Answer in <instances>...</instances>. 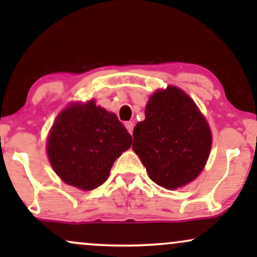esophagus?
Masks as SVG:
<instances>
[{"label": "esophagus", "mask_w": 257, "mask_h": 257, "mask_svg": "<svg viewBox=\"0 0 257 257\" xmlns=\"http://www.w3.org/2000/svg\"><path fill=\"white\" fill-rule=\"evenodd\" d=\"M125 128L126 131H128L131 134H133V129H134V124H133V122H125Z\"/></svg>", "instance_id": "1"}]
</instances>
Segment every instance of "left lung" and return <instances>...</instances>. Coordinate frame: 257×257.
Masks as SVG:
<instances>
[{"instance_id":"1","label":"left lung","mask_w":257,"mask_h":257,"mask_svg":"<svg viewBox=\"0 0 257 257\" xmlns=\"http://www.w3.org/2000/svg\"><path fill=\"white\" fill-rule=\"evenodd\" d=\"M133 139V150L150 179L168 190L193 181L210 155L211 132L205 117L185 91L173 85L151 95Z\"/></svg>"}]
</instances>
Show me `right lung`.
Segmentation results:
<instances>
[{
  "mask_svg": "<svg viewBox=\"0 0 257 257\" xmlns=\"http://www.w3.org/2000/svg\"><path fill=\"white\" fill-rule=\"evenodd\" d=\"M132 145V137L112 112L95 105L71 104L59 113L47 153L65 184L90 191L107 180L114 161Z\"/></svg>",
  "mask_w": 257,
  "mask_h": 257,
  "instance_id": "right-lung-1",
  "label": "right lung"
}]
</instances>
